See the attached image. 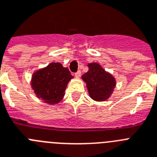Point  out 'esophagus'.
<instances>
[{
  "label": "esophagus",
  "mask_w": 157,
  "mask_h": 157,
  "mask_svg": "<svg viewBox=\"0 0 157 157\" xmlns=\"http://www.w3.org/2000/svg\"><path fill=\"white\" fill-rule=\"evenodd\" d=\"M80 76H81V71L79 70V71H77V73H75V77H77V78H79Z\"/></svg>",
  "instance_id": "esophagus-1"
}]
</instances>
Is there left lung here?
I'll return each mask as SVG.
<instances>
[{"mask_svg": "<svg viewBox=\"0 0 157 157\" xmlns=\"http://www.w3.org/2000/svg\"><path fill=\"white\" fill-rule=\"evenodd\" d=\"M88 71L81 78L86 83L90 97L95 101L107 100L114 91L116 80L96 62L88 64Z\"/></svg>", "mask_w": 157, "mask_h": 157, "instance_id": "obj_1", "label": "left lung"}]
</instances>
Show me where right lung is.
Returning <instances> with one entry per match:
<instances>
[{
	"instance_id": "add662e5",
	"label": "right lung",
	"mask_w": 157,
	"mask_h": 157,
	"mask_svg": "<svg viewBox=\"0 0 157 157\" xmlns=\"http://www.w3.org/2000/svg\"><path fill=\"white\" fill-rule=\"evenodd\" d=\"M73 78L68 68L63 67L59 62H52L33 73L31 88L43 102L57 104L63 99L68 83Z\"/></svg>"
}]
</instances>
